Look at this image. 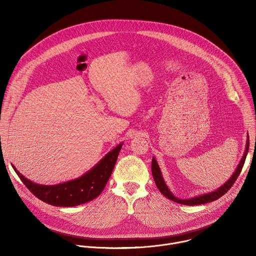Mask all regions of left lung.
Segmentation results:
<instances>
[{
    "instance_id": "obj_1",
    "label": "left lung",
    "mask_w": 256,
    "mask_h": 256,
    "mask_svg": "<svg viewBox=\"0 0 256 256\" xmlns=\"http://www.w3.org/2000/svg\"><path fill=\"white\" fill-rule=\"evenodd\" d=\"M248 149H249V138L247 140V144H246V150L244 152V155H243V158L242 160L240 161V164L238 165L236 171L234 172V174L232 175V177L226 182V184L221 186L220 188H218L216 192H212L210 194H202V196H196V198H190V200H180V198H175L171 192L170 190H168V188L166 186L165 182L162 178V175H161V171H160V168L155 160V158H153V161H152V174H153V178L155 180V184L158 188V190H160V192L166 196L167 198L175 202H178V204H186V206H196V204H206V202H214L218 198H220L221 196H223L232 186L233 184H235V181L237 180L242 168H243V165L245 163V159H246V156H247V153H248Z\"/></svg>"
}]
</instances>
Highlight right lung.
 <instances>
[{
  "label": "right lung",
  "mask_w": 256,
  "mask_h": 256,
  "mask_svg": "<svg viewBox=\"0 0 256 256\" xmlns=\"http://www.w3.org/2000/svg\"><path fill=\"white\" fill-rule=\"evenodd\" d=\"M122 144L109 152L82 177L58 186H40L26 179L13 166L25 186L42 202L56 206H75L96 198L104 190L116 163Z\"/></svg>",
  "instance_id": "right-lung-1"
}]
</instances>
